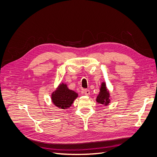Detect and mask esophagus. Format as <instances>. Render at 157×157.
<instances>
[{
	"mask_svg": "<svg viewBox=\"0 0 157 157\" xmlns=\"http://www.w3.org/2000/svg\"><path fill=\"white\" fill-rule=\"evenodd\" d=\"M82 93H84V95H86V96L90 95V90H82Z\"/></svg>",
	"mask_w": 157,
	"mask_h": 157,
	"instance_id": "esophagus-1",
	"label": "esophagus"
}]
</instances>
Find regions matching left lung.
I'll use <instances>...</instances> for the list:
<instances>
[{
    "mask_svg": "<svg viewBox=\"0 0 157 157\" xmlns=\"http://www.w3.org/2000/svg\"><path fill=\"white\" fill-rule=\"evenodd\" d=\"M100 91L96 98L97 102L104 105H108L111 102L110 93L106 87L105 82H102L100 86Z\"/></svg>",
    "mask_w": 157,
    "mask_h": 157,
    "instance_id": "obj_1",
    "label": "left lung"
}]
</instances>
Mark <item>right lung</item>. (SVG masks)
<instances>
[{
	"mask_svg": "<svg viewBox=\"0 0 157 157\" xmlns=\"http://www.w3.org/2000/svg\"><path fill=\"white\" fill-rule=\"evenodd\" d=\"M78 93L70 90L66 83L61 82L51 95L52 103L60 109H66L71 106L78 97Z\"/></svg>",
	"mask_w": 157,
	"mask_h": 157,
	"instance_id": "obj_1",
	"label": "right lung"
}]
</instances>
